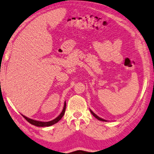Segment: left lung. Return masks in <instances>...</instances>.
<instances>
[{
  "label": "left lung",
  "mask_w": 154,
  "mask_h": 154,
  "mask_svg": "<svg viewBox=\"0 0 154 154\" xmlns=\"http://www.w3.org/2000/svg\"><path fill=\"white\" fill-rule=\"evenodd\" d=\"M90 112H91V114H92V115H93L94 117H95V118H96V119H98V120H99V121H107L106 120H104V119H101V118H100V117H99L98 116H97V114H95L94 113V112H92V110H91V109H90Z\"/></svg>",
  "instance_id": "1"
}]
</instances>
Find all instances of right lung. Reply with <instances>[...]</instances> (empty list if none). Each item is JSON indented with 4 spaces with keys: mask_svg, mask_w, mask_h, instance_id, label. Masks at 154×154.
I'll list each match as a JSON object with an SVG mask.
<instances>
[{
    "mask_svg": "<svg viewBox=\"0 0 154 154\" xmlns=\"http://www.w3.org/2000/svg\"><path fill=\"white\" fill-rule=\"evenodd\" d=\"M66 102L64 103V108H63L62 112H61V114L58 116L57 118L53 119V120L51 121H48V122H42V121H35V120H33V119H31L29 118H27V117L23 115L24 119L27 121L29 123H30L31 124H32L33 125L38 126V127H48L51 125H54V124L57 123L58 121H59L62 118L63 116L65 113V110H66Z\"/></svg>",
    "mask_w": 154,
    "mask_h": 154,
    "instance_id": "add662e5",
    "label": "right lung"
}]
</instances>
